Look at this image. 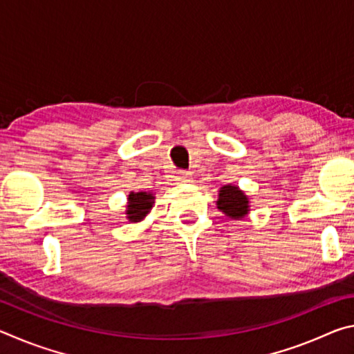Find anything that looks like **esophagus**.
I'll use <instances>...</instances> for the list:
<instances>
[{
	"label": "esophagus",
	"instance_id": "obj_1",
	"mask_svg": "<svg viewBox=\"0 0 354 354\" xmlns=\"http://www.w3.org/2000/svg\"><path fill=\"white\" fill-rule=\"evenodd\" d=\"M178 181H181V183H187V181H190V173L189 171H179L178 173Z\"/></svg>",
	"mask_w": 354,
	"mask_h": 354
}]
</instances>
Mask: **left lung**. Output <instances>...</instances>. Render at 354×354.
<instances>
[{"mask_svg": "<svg viewBox=\"0 0 354 354\" xmlns=\"http://www.w3.org/2000/svg\"><path fill=\"white\" fill-rule=\"evenodd\" d=\"M217 207L230 218H243L250 212L248 196L237 185H223L218 190Z\"/></svg>", "mask_w": 354, "mask_h": 354, "instance_id": "1", "label": "left lung"}]
</instances>
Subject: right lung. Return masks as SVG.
<instances>
[{
  "instance_id": "right-lung-1",
  "label": "right lung",
  "mask_w": 354,
  "mask_h": 354,
  "mask_svg": "<svg viewBox=\"0 0 354 354\" xmlns=\"http://www.w3.org/2000/svg\"><path fill=\"white\" fill-rule=\"evenodd\" d=\"M154 205V195L151 192H131L128 195L127 205V218L131 223L142 221L147 214L151 211Z\"/></svg>"
}]
</instances>
